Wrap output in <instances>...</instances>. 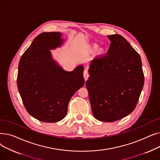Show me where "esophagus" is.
<instances>
[{
  "label": "esophagus",
  "instance_id": "1",
  "mask_svg": "<svg viewBox=\"0 0 160 160\" xmlns=\"http://www.w3.org/2000/svg\"><path fill=\"white\" fill-rule=\"evenodd\" d=\"M83 77H84V79L86 81L88 79L89 74H88V72L87 70H84V71H83Z\"/></svg>",
  "mask_w": 160,
  "mask_h": 160
}]
</instances>
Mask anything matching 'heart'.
Segmentation results:
<instances>
[{
	"label": "heart",
	"instance_id": "1",
	"mask_svg": "<svg viewBox=\"0 0 160 160\" xmlns=\"http://www.w3.org/2000/svg\"><path fill=\"white\" fill-rule=\"evenodd\" d=\"M98 48V45H94L93 47H92V50H96Z\"/></svg>",
	"mask_w": 160,
	"mask_h": 160
}]
</instances>
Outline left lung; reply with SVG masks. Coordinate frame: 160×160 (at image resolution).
<instances>
[{"mask_svg": "<svg viewBox=\"0 0 160 160\" xmlns=\"http://www.w3.org/2000/svg\"><path fill=\"white\" fill-rule=\"evenodd\" d=\"M108 38L110 47L91 62L86 85L94 117L110 122L134 110L145 79L141 57L127 39L119 34Z\"/></svg>", "mask_w": 160, "mask_h": 160, "instance_id": "1", "label": "left lung"}]
</instances>
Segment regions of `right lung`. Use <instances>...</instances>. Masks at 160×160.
Segmentation results:
<instances>
[{
    "label": "right lung",
    "instance_id": "right-lung-1",
    "mask_svg": "<svg viewBox=\"0 0 160 160\" xmlns=\"http://www.w3.org/2000/svg\"><path fill=\"white\" fill-rule=\"evenodd\" d=\"M61 32L41 33L33 39L19 63L18 87L28 113L45 122L62 120L69 100L84 85L83 65L67 71L55 60L50 50L65 42Z\"/></svg>",
    "mask_w": 160,
    "mask_h": 160
}]
</instances>
